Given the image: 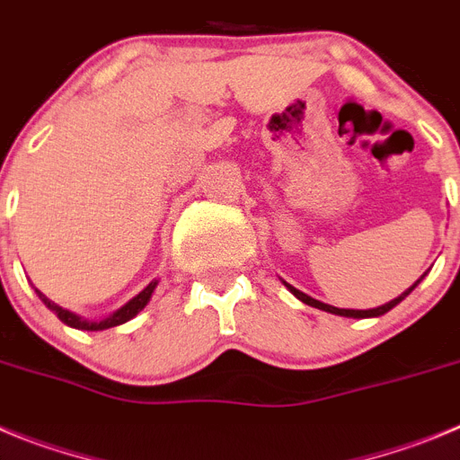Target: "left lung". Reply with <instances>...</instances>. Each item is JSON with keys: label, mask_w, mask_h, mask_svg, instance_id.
<instances>
[{"label": "left lung", "mask_w": 460, "mask_h": 460, "mask_svg": "<svg viewBox=\"0 0 460 460\" xmlns=\"http://www.w3.org/2000/svg\"><path fill=\"white\" fill-rule=\"evenodd\" d=\"M420 281H421V279H417L415 284H412V287L408 288V291L401 293L399 297H394V300H392V302H387V305H383V307H376V309H339V307H332V305H325V302L314 300V297L305 296V293L297 291V288H293V287H288V284H287V287L291 288V293H293V296L297 297V300H302V302H305V305H309V307H316V309H323V312L337 314V316H349V318H371V316H383V314L390 312L392 307H396V305H399V302L403 300V297L408 296V293H411L412 288H415L417 284H420Z\"/></svg>", "instance_id": "left-lung-1"}]
</instances>
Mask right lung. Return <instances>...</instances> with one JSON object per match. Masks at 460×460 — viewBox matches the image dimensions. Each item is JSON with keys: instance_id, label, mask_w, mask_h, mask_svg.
I'll return each instance as SVG.
<instances>
[{"instance_id": "right-lung-1", "label": "right lung", "mask_w": 460, "mask_h": 460, "mask_svg": "<svg viewBox=\"0 0 460 460\" xmlns=\"http://www.w3.org/2000/svg\"><path fill=\"white\" fill-rule=\"evenodd\" d=\"M155 284H158V281H151V284H148V287L144 288V291L139 293V296L132 297V300L128 302V305H123V307L119 309V312H114L110 318H105V321H84V318L75 316V314H70L68 309L57 307L55 302H49L48 297H43V296H40V293H39V296L43 297L45 305H48V307L52 309V312H57V316H59L61 321L66 323V325H70V328H77V330H107V328H114V325H121V323L130 321L132 316H137V314L142 312L144 307H146V302L151 300V293H153V288H155Z\"/></svg>"}]
</instances>
